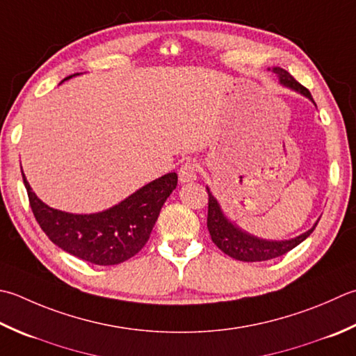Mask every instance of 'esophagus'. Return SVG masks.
<instances>
[{
  "label": "esophagus",
  "mask_w": 356,
  "mask_h": 356,
  "mask_svg": "<svg viewBox=\"0 0 356 356\" xmlns=\"http://www.w3.org/2000/svg\"><path fill=\"white\" fill-rule=\"evenodd\" d=\"M179 180L180 184H190L197 180V166L193 162H186L185 165L180 166L179 170Z\"/></svg>",
  "instance_id": "34e87169"
}]
</instances>
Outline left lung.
Returning a JSON list of instances; mask_svg holds the SVG:
<instances>
[{"label": "left lung", "mask_w": 356, "mask_h": 356, "mask_svg": "<svg viewBox=\"0 0 356 356\" xmlns=\"http://www.w3.org/2000/svg\"><path fill=\"white\" fill-rule=\"evenodd\" d=\"M268 71L276 74L280 85L284 88H289L295 92L304 95L305 99H309L313 104L312 94L309 89H305L301 83H298L293 76H291L285 69L275 66L268 67ZM316 106V104H315ZM208 191V219L207 227L208 232L211 234L213 242L218 245L225 254L232 256L233 259H238L242 262H259V261H268L273 257H280L285 253H289L290 250L298 247L299 243L304 242L309 236L313 233V229L318 225V220L313 224V227L307 232L295 236L291 239H282V241H273V239H262L247 233L245 229L239 228L228 219V216L222 210L219 200L214 197V194L210 191V188L207 186Z\"/></svg>", "instance_id": "left-lung-1"}]
</instances>
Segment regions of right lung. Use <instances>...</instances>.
<instances>
[{"label": "right lung", "mask_w": 356, "mask_h": 356, "mask_svg": "<svg viewBox=\"0 0 356 356\" xmlns=\"http://www.w3.org/2000/svg\"><path fill=\"white\" fill-rule=\"evenodd\" d=\"M76 75L80 72L61 83ZM21 174L35 219L47 238L66 253L95 266H117L140 252L163 204L177 186V174L168 172L106 210L75 214L46 205L33 193L23 168Z\"/></svg>", "instance_id": "right-lung-1"}]
</instances>
